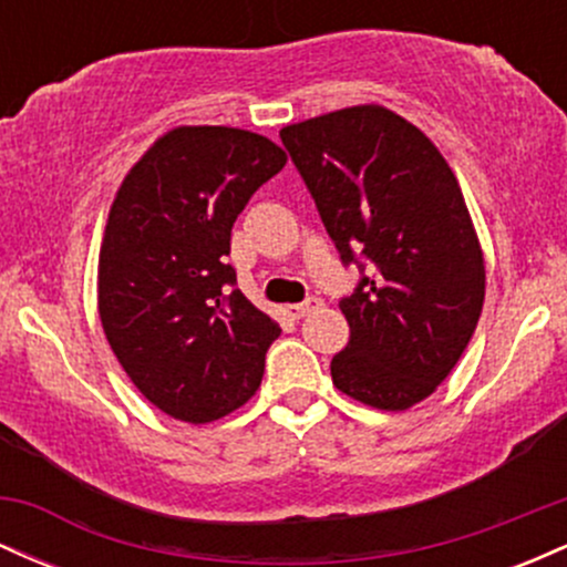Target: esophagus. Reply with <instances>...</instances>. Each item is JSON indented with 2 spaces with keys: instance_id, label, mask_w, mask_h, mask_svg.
Listing matches in <instances>:
<instances>
[{
  "instance_id": "1",
  "label": "esophagus",
  "mask_w": 567,
  "mask_h": 567,
  "mask_svg": "<svg viewBox=\"0 0 567 567\" xmlns=\"http://www.w3.org/2000/svg\"><path fill=\"white\" fill-rule=\"evenodd\" d=\"M320 306H322V298H317V296H309V298H306L303 303H292V306H285V311H288V317H292V320H301V317L311 315V311H315V309H320Z\"/></svg>"
}]
</instances>
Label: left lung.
Segmentation results:
<instances>
[{"mask_svg": "<svg viewBox=\"0 0 567 567\" xmlns=\"http://www.w3.org/2000/svg\"><path fill=\"white\" fill-rule=\"evenodd\" d=\"M279 138L343 266L360 269L338 303L351 336L330 362L333 383L370 408L408 410L447 379L483 311V250L458 181L419 127L381 106Z\"/></svg>", "mask_w": 567, "mask_h": 567, "instance_id": "obj_1", "label": "left lung"}]
</instances>
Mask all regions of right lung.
<instances>
[{
	"label": "right lung",
	"mask_w": 567,
	"mask_h": 567,
	"mask_svg": "<svg viewBox=\"0 0 567 567\" xmlns=\"http://www.w3.org/2000/svg\"><path fill=\"white\" fill-rule=\"evenodd\" d=\"M237 127H175L122 181L97 261L103 333L135 389L188 424L243 408L279 324L237 288L231 226L285 167Z\"/></svg>",
	"instance_id": "1"
}]
</instances>
